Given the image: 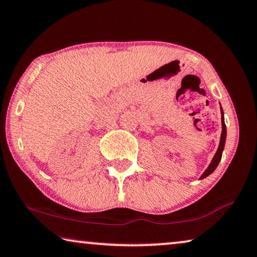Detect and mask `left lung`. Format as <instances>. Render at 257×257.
I'll list each match as a JSON object with an SVG mask.
<instances>
[{
    "instance_id": "obj_1",
    "label": "left lung",
    "mask_w": 257,
    "mask_h": 257,
    "mask_svg": "<svg viewBox=\"0 0 257 257\" xmlns=\"http://www.w3.org/2000/svg\"><path fill=\"white\" fill-rule=\"evenodd\" d=\"M221 114H222V135H221V140H219L218 149L216 151V153H215L213 160H211L209 166L207 167V169L203 172V174L201 175L199 180H203V178L209 176V175L216 169V167L218 166L219 161H221L222 159V153H223L224 145H225V140H226V125H225V122H224V113H223L222 107H221Z\"/></svg>"
}]
</instances>
